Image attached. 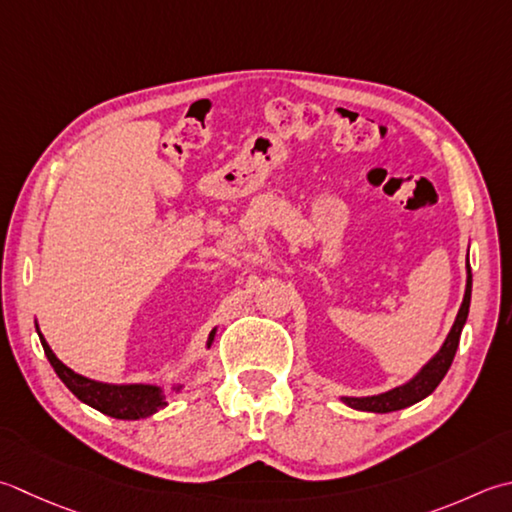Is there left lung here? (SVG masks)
<instances>
[{
	"instance_id": "8db88e82",
	"label": "left lung",
	"mask_w": 512,
	"mask_h": 512,
	"mask_svg": "<svg viewBox=\"0 0 512 512\" xmlns=\"http://www.w3.org/2000/svg\"><path fill=\"white\" fill-rule=\"evenodd\" d=\"M470 293H473V273H470V264L466 259V290H464V302L459 306V313L455 317V324L450 328L448 337L444 339L442 348L428 359V362L417 370V373L404 382L402 386H395L386 390V393L379 395H368V397H339L342 402L355 410H364V413H393V410H402L413 406L417 402L426 399L433 390L439 386V382L446 377L450 364H453L459 337H462L464 324L468 319V308H470Z\"/></svg>"
}]
</instances>
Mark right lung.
Listing matches in <instances>:
<instances>
[{
  "label": "right lung",
  "mask_w": 512,
  "mask_h": 512,
  "mask_svg": "<svg viewBox=\"0 0 512 512\" xmlns=\"http://www.w3.org/2000/svg\"><path fill=\"white\" fill-rule=\"evenodd\" d=\"M39 342L44 346V353L48 357L50 366L55 368L57 377L62 379L66 388L73 393L79 402L88 404L90 408L99 410L108 417L115 419H146L150 415H155L157 410H162L168 406V399L162 386L155 384H106V382H97V379H88L84 375L70 370L64 362H59L57 355L53 353V348L48 346L44 335L39 333V326L35 322ZM217 328L210 330L206 348L213 346ZM184 388V384H173L170 386V393H179Z\"/></svg>",
  "instance_id": "1"
}]
</instances>
